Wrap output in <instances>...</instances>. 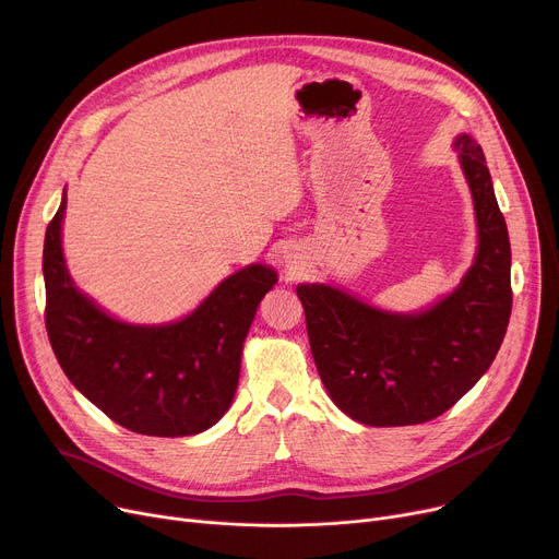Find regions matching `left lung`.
<instances>
[{"label": "left lung", "instance_id": "obj_1", "mask_svg": "<svg viewBox=\"0 0 559 559\" xmlns=\"http://www.w3.org/2000/svg\"><path fill=\"white\" fill-rule=\"evenodd\" d=\"M477 217V255L460 286L421 313H389L326 286L299 284L318 373L340 411L368 426L436 419L486 373L511 318V241L481 146L453 144Z\"/></svg>", "mask_w": 559, "mask_h": 559}]
</instances>
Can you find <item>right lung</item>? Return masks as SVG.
<instances>
[{
	"mask_svg": "<svg viewBox=\"0 0 559 559\" xmlns=\"http://www.w3.org/2000/svg\"><path fill=\"white\" fill-rule=\"evenodd\" d=\"M67 198L46 228V331L75 389L140 436L183 438L211 428L230 406L241 348L262 297L277 282L251 264L226 277L198 308L164 326L123 324L80 293L61 253Z\"/></svg>",
	"mask_w": 559,
	"mask_h": 559,
	"instance_id": "1",
	"label": "right lung"
}]
</instances>
